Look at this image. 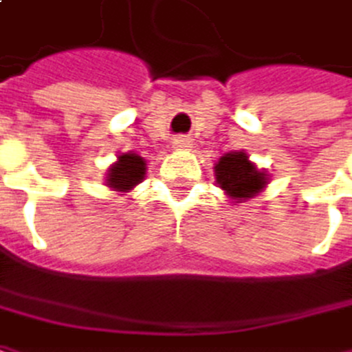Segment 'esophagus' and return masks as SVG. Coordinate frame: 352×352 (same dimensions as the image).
I'll use <instances>...</instances> for the list:
<instances>
[{"label": "esophagus", "mask_w": 352, "mask_h": 352, "mask_svg": "<svg viewBox=\"0 0 352 352\" xmlns=\"http://www.w3.org/2000/svg\"><path fill=\"white\" fill-rule=\"evenodd\" d=\"M173 146H175L177 150H188L190 148V140L185 138V136H179V138L173 140Z\"/></svg>", "instance_id": "obj_1"}]
</instances>
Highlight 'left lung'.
I'll return each mask as SVG.
<instances>
[{"label":"left lung","instance_id":"left-lung-1","mask_svg":"<svg viewBox=\"0 0 352 352\" xmlns=\"http://www.w3.org/2000/svg\"><path fill=\"white\" fill-rule=\"evenodd\" d=\"M214 177L216 185L226 192L233 204L254 198L262 190H266L270 183V175L248 160L245 150L227 152L219 157L214 166Z\"/></svg>","mask_w":352,"mask_h":352}]
</instances>
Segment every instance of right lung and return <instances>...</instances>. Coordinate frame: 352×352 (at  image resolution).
Here are the masks:
<instances>
[{
  "instance_id": "add662e5",
  "label": "right lung",
  "mask_w": 352,
  "mask_h": 352,
  "mask_svg": "<svg viewBox=\"0 0 352 352\" xmlns=\"http://www.w3.org/2000/svg\"><path fill=\"white\" fill-rule=\"evenodd\" d=\"M146 160L135 152H125L117 156L116 164L107 167L106 186L116 192H131L138 183L144 181Z\"/></svg>"
}]
</instances>
